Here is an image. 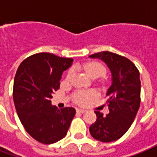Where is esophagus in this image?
Instances as JSON below:
<instances>
[{"label": "esophagus", "mask_w": 157, "mask_h": 157, "mask_svg": "<svg viewBox=\"0 0 157 157\" xmlns=\"http://www.w3.org/2000/svg\"><path fill=\"white\" fill-rule=\"evenodd\" d=\"M76 111L78 113H83L86 112V109H76Z\"/></svg>", "instance_id": "esophagus-1"}]
</instances>
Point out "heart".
Listing matches in <instances>:
<instances>
[{
	"label": "heart",
	"instance_id": "obj_1",
	"mask_svg": "<svg viewBox=\"0 0 157 157\" xmlns=\"http://www.w3.org/2000/svg\"><path fill=\"white\" fill-rule=\"evenodd\" d=\"M82 68L85 70L86 73L91 78H98L104 74L105 68L103 65L98 62H89L85 65H82ZM74 73V70L71 69L67 73V79H70ZM98 96V93L94 90H89L84 92H79L75 93V102L80 104H85L90 101H92Z\"/></svg>",
	"mask_w": 157,
	"mask_h": 157
}]
</instances>
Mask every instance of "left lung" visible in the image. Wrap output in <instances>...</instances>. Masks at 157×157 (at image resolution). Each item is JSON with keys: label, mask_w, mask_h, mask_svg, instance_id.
Returning <instances> with one entry per match:
<instances>
[{"label": "left lung", "mask_w": 157, "mask_h": 157, "mask_svg": "<svg viewBox=\"0 0 157 157\" xmlns=\"http://www.w3.org/2000/svg\"><path fill=\"white\" fill-rule=\"evenodd\" d=\"M105 63L112 74V85L107 91L109 113L95 111L97 120L89 130L97 140L112 142L121 138L134 122L140 104V72L124 56L102 51L89 56Z\"/></svg>", "instance_id": "obj_1"}]
</instances>
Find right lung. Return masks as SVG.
<instances>
[{
    "label": "right lung",
    "instance_id": "obj_1",
    "mask_svg": "<svg viewBox=\"0 0 157 157\" xmlns=\"http://www.w3.org/2000/svg\"><path fill=\"white\" fill-rule=\"evenodd\" d=\"M73 59L49 53L31 55L19 65L13 84V101L26 131L37 141L49 145L60 140L75 114L74 108L58 109L52 94L59 88L62 73Z\"/></svg>",
    "mask_w": 157,
    "mask_h": 157
}]
</instances>
